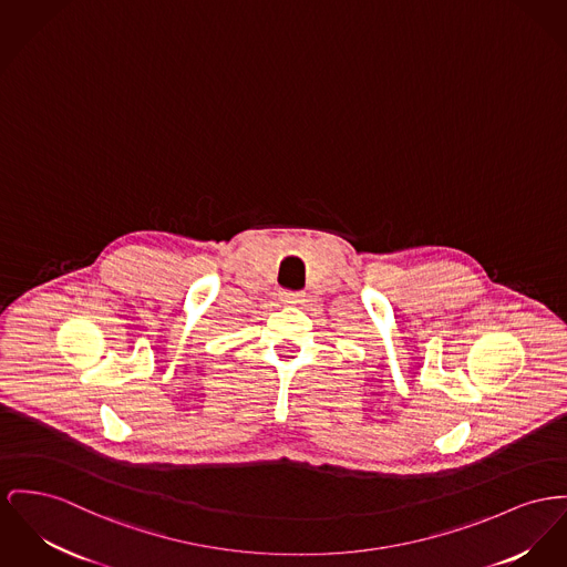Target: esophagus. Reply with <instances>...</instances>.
Wrapping results in <instances>:
<instances>
[{
	"mask_svg": "<svg viewBox=\"0 0 567 567\" xmlns=\"http://www.w3.org/2000/svg\"><path fill=\"white\" fill-rule=\"evenodd\" d=\"M279 299H281V302H286V305H292V302H301L302 292H292V290H281V292H279Z\"/></svg>",
	"mask_w": 567,
	"mask_h": 567,
	"instance_id": "1",
	"label": "esophagus"
}]
</instances>
